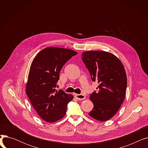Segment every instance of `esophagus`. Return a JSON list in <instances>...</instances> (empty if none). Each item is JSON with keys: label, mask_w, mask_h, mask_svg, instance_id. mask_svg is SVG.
Masks as SVG:
<instances>
[{"label": "esophagus", "mask_w": 148, "mask_h": 148, "mask_svg": "<svg viewBox=\"0 0 148 148\" xmlns=\"http://www.w3.org/2000/svg\"><path fill=\"white\" fill-rule=\"evenodd\" d=\"M75 97L79 100H82L86 98V96L83 94H75Z\"/></svg>", "instance_id": "esophagus-1"}]
</instances>
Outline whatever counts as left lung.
<instances>
[{
    "mask_svg": "<svg viewBox=\"0 0 148 148\" xmlns=\"http://www.w3.org/2000/svg\"><path fill=\"white\" fill-rule=\"evenodd\" d=\"M82 56L92 81L99 83L97 92L89 97L94 108L89 115L99 121H107L118 111L125 99V68L118 58L107 51L89 50L82 53Z\"/></svg>",
    "mask_w": 148,
    "mask_h": 148,
    "instance_id": "8db88e82",
    "label": "left lung"
}]
</instances>
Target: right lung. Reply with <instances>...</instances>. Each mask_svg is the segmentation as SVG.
Masks as SVG:
<instances>
[{"mask_svg":"<svg viewBox=\"0 0 148 148\" xmlns=\"http://www.w3.org/2000/svg\"><path fill=\"white\" fill-rule=\"evenodd\" d=\"M77 54L71 49L50 47L39 52L31 64L26 93L38 114L46 122L64 118L68 103L74 98L55 88L62 68Z\"/></svg>","mask_w":148,"mask_h":148,"instance_id":"1","label":"right lung"}]
</instances>
